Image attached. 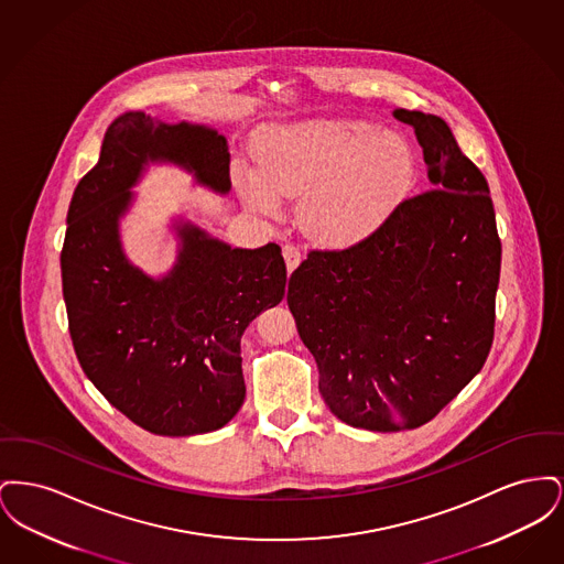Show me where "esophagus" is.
<instances>
[{
	"instance_id": "34e87169",
	"label": "esophagus",
	"mask_w": 564,
	"mask_h": 564,
	"mask_svg": "<svg viewBox=\"0 0 564 564\" xmlns=\"http://www.w3.org/2000/svg\"><path fill=\"white\" fill-rule=\"evenodd\" d=\"M283 258H285V267L292 272L302 260V251L294 242H288V245H283Z\"/></svg>"
}]
</instances>
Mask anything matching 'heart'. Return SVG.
Instances as JSON below:
<instances>
[{
    "label": "heart",
    "instance_id": "heart-1",
    "mask_svg": "<svg viewBox=\"0 0 564 564\" xmlns=\"http://www.w3.org/2000/svg\"><path fill=\"white\" fill-rule=\"evenodd\" d=\"M416 159L400 134L366 120H311L270 134L258 166L241 164L242 198L276 212L283 196L302 194L300 219L325 241L370 235L412 186Z\"/></svg>",
    "mask_w": 564,
    "mask_h": 564
}]
</instances>
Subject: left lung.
<instances>
[{
	"mask_svg": "<svg viewBox=\"0 0 564 564\" xmlns=\"http://www.w3.org/2000/svg\"><path fill=\"white\" fill-rule=\"evenodd\" d=\"M393 116L414 129L433 188L350 247L311 249L288 288L327 408L382 433L430 423L482 370L501 270L482 171L440 116Z\"/></svg>",
	"mask_w": 564,
	"mask_h": 564,
	"instance_id": "obj_1",
	"label": "left lung"
}]
</instances>
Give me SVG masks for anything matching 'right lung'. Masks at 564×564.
Instances as JSON below:
<instances>
[{"label": "right lung", "instance_id": "1", "mask_svg": "<svg viewBox=\"0 0 564 564\" xmlns=\"http://www.w3.org/2000/svg\"><path fill=\"white\" fill-rule=\"evenodd\" d=\"M148 161L177 162L198 184L230 189L224 134L122 113L69 203L63 297L82 370L101 395L150 433L196 435L239 412L242 332L283 300L288 269L274 242L232 249L189 224L177 228L180 260L164 279L134 269L120 249L118 219Z\"/></svg>", "mask_w": 564, "mask_h": 564}]
</instances>
